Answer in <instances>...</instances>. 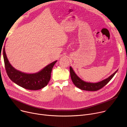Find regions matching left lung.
<instances>
[{"label":"left lung","instance_id":"left-lung-1","mask_svg":"<svg viewBox=\"0 0 127 127\" xmlns=\"http://www.w3.org/2000/svg\"><path fill=\"white\" fill-rule=\"evenodd\" d=\"M70 74L71 79L72 80V82L74 83L75 85L80 89L84 90V91H96L100 89H102L103 87L109 83V82L112 79L115 75L118 70H117L114 74H113L111 76H110L108 78H106L103 80L99 82L98 83H89L86 82L80 78H79L77 75L75 74L74 71L73 70L71 67H70Z\"/></svg>","mask_w":127,"mask_h":127}]
</instances>
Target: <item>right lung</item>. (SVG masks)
I'll return each mask as SVG.
<instances>
[{"instance_id": "right-lung-1", "label": "right lung", "mask_w": 127, "mask_h": 127, "mask_svg": "<svg viewBox=\"0 0 127 127\" xmlns=\"http://www.w3.org/2000/svg\"><path fill=\"white\" fill-rule=\"evenodd\" d=\"M3 56L5 70L9 78L18 85L29 90H40L48 84L51 78L52 68L57 61H56L46 66L38 72L28 74L17 70L12 67L6 57L4 47Z\"/></svg>"}]
</instances>
